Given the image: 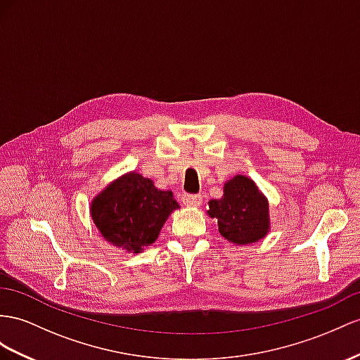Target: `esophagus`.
Wrapping results in <instances>:
<instances>
[{
	"instance_id": "34e87169",
	"label": "esophagus",
	"mask_w": 360,
	"mask_h": 360,
	"mask_svg": "<svg viewBox=\"0 0 360 360\" xmlns=\"http://www.w3.org/2000/svg\"><path fill=\"white\" fill-rule=\"evenodd\" d=\"M181 200L186 207H199L202 204V196L200 195H184Z\"/></svg>"
}]
</instances>
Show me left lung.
<instances>
[{
  "mask_svg": "<svg viewBox=\"0 0 360 360\" xmlns=\"http://www.w3.org/2000/svg\"><path fill=\"white\" fill-rule=\"evenodd\" d=\"M207 214L214 219L219 233L234 245L257 243L271 229L269 202L257 184L243 174L224 184V196L208 202Z\"/></svg>",
  "mask_w": 360,
  "mask_h": 360,
  "instance_id": "1",
  "label": "left lung"
}]
</instances>
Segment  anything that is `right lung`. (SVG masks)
Here are the masks:
<instances>
[{"label":"right lung","instance_id":"add662e5","mask_svg":"<svg viewBox=\"0 0 360 360\" xmlns=\"http://www.w3.org/2000/svg\"><path fill=\"white\" fill-rule=\"evenodd\" d=\"M178 208L170 190L156 188L152 179L134 170L108 184L91 200L89 213L109 245L140 254L155 243L165 220Z\"/></svg>","mask_w":360,"mask_h":360}]
</instances>
